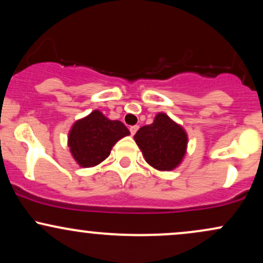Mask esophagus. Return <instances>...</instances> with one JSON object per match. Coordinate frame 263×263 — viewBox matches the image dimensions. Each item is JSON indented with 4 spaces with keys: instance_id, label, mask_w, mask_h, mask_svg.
Listing matches in <instances>:
<instances>
[{
    "instance_id": "obj_1",
    "label": "esophagus",
    "mask_w": 263,
    "mask_h": 263,
    "mask_svg": "<svg viewBox=\"0 0 263 263\" xmlns=\"http://www.w3.org/2000/svg\"><path fill=\"white\" fill-rule=\"evenodd\" d=\"M137 129H138V126H131V127H129V132H131V135L134 136L136 132H137Z\"/></svg>"
}]
</instances>
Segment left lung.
I'll return each instance as SVG.
<instances>
[{
  "label": "left lung",
  "instance_id": "8db88e82",
  "mask_svg": "<svg viewBox=\"0 0 263 263\" xmlns=\"http://www.w3.org/2000/svg\"><path fill=\"white\" fill-rule=\"evenodd\" d=\"M135 141L146 162L157 171H173L183 161L188 147V135L168 115H156L151 125L141 127Z\"/></svg>",
  "mask_w": 263,
  "mask_h": 263
}]
</instances>
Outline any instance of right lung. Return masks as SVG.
Returning a JSON list of instances; mask_svg holds the SVG:
<instances>
[{"label":"right lung","mask_w":263,"mask_h":263,"mask_svg":"<svg viewBox=\"0 0 263 263\" xmlns=\"http://www.w3.org/2000/svg\"><path fill=\"white\" fill-rule=\"evenodd\" d=\"M128 135V128L121 121L107 119L101 111L93 110L74 122L68 135V146L75 162L90 168L105 161L116 142Z\"/></svg>","instance_id":"right-lung-1"}]
</instances>
